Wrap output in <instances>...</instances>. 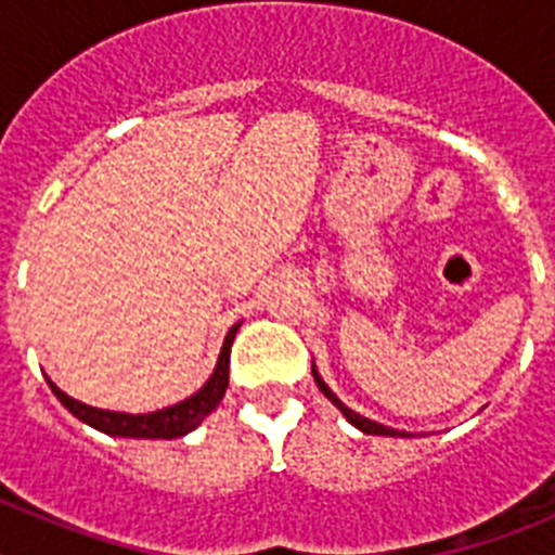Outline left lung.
Segmentation results:
<instances>
[{
  "instance_id": "obj_1",
  "label": "left lung",
  "mask_w": 555,
  "mask_h": 555,
  "mask_svg": "<svg viewBox=\"0 0 555 555\" xmlns=\"http://www.w3.org/2000/svg\"><path fill=\"white\" fill-rule=\"evenodd\" d=\"M311 372H313V377H317V386H320L322 395H325L327 400H331V403L336 405V409L341 411V414H345L352 425H356V428H361V430H364V434H372V436H409V434H400V430H395V428H386V425H380V423H372V420H366V416H361V414H356V411H350L345 403H341V400H338L336 395H333L331 389H327L325 384H322V377L317 375V370H313V366H311Z\"/></svg>"
}]
</instances>
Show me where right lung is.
<instances>
[{"label": "right lung", "instance_id": "add662e5", "mask_svg": "<svg viewBox=\"0 0 555 555\" xmlns=\"http://www.w3.org/2000/svg\"><path fill=\"white\" fill-rule=\"evenodd\" d=\"M235 331H238V325L230 327L228 336H224L217 370H214L208 384H205L197 395H191L189 400H183V403L178 405H169V409L164 411H152V414H119V411L91 409V405L72 400V397H68L66 391L57 389L52 380H47V384L49 389L55 391L57 400H61L77 420H82V423L91 425V428L102 430V434L130 436V439H178V436H185L189 430L197 428L205 416L222 403L224 389H228L230 380V345H233Z\"/></svg>", "mask_w": 555, "mask_h": 555}]
</instances>
